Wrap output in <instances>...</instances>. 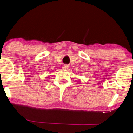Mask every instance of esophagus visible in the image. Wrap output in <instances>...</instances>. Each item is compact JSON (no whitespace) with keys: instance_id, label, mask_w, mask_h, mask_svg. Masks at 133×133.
<instances>
[{"instance_id":"obj_1","label":"esophagus","mask_w":133,"mask_h":133,"mask_svg":"<svg viewBox=\"0 0 133 133\" xmlns=\"http://www.w3.org/2000/svg\"><path fill=\"white\" fill-rule=\"evenodd\" d=\"M62 68L63 69H65V70H66V69H67L69 68V66H68V65H67V64H64Z\"/></svg>"}]
</instances>
